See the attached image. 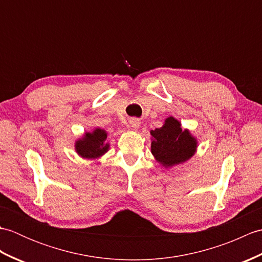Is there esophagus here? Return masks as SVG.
Segmentation results:
<instances>
[{"label":"esophagus","instance_id":"esophagus-1","mask_svg":"<svg viewBox=\"0 0 262 262\" xmlns=\"http://www.w3.org/2000/svg\"><path fill=\"white\" fill-rule=\"evenodd\" d=\"M128 122H129L130 128H133V129H135V130H137L141 126V121H140V119H137V118H130Z\"/></svg>","mask_w":262,"mask_h":262}]
</instances>
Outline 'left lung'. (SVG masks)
Masks as SVG:
<instances>
[{
    "instance_id": "8db88e82",
    "label": "left lung",
    "mask_w": 262,
    "mask_h": 262,
    "mask_svg": "<svg viewBox=\"0 0 262 262\" xmlns=\"http://www.w3.org/2000/svg\"><path fill=\"white\" fill-rule=\"evenodd\" d=\"M151 152L165 168L186 162L197 149V140L173 117H168L164 125L151 130Z\"/></svg>"
}]
</instances>
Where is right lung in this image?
Listing matches in <instances>:
<instances>
[{
    "label": "right lung",
    "instance_id": "add662e5",
    "mask_svg": "<svg viewBox=\"0 0 262 262\" xmlns=\"http://www.w3.org/2000/svg\"><path fill=\"white\" fill-rule=\"evenodd\" d=\"M109 149L107 132L96 128L91 133H85L75 143V151L83 159H98Z\"/></svg>",
    "mask_w": 262,
    "mask_h": 262
}]
</instances>
